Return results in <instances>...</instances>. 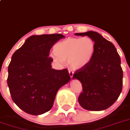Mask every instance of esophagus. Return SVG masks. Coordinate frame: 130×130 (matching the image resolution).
Here are the masks:
<instances>
[{"label":"esophagus","instance_id":"obj_1","mask_svg":"<svg viewBox=\"0 0 130 130\" xmlns=\"http://www.w3.org/2000/svg\"><path fill=\"white\" fill-rule=\"evenodd\" d=\"M69 75H70V77L72 78L73 77V75H74V72L72 71H70V70H69Z\"/></svg>","mask_w":130,"mask_h":130}]
</instances>
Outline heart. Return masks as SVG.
<instances>
[{"instance_id": "b5f03b06", "label": "heart", "mask_w": 130, "mask_h": 130, "mask_svg": "<svg viewBox=\"0 0 130 130\" xmlns=\"http://www.w3.org/2000/svg\"><path fill=\"white\" fill-rule=\"evenodd\" d=\"M94 51L95 43L90 37H69L54 46V53L51 54V57L58 64L67 60L70 68L79 70L91 61Z\"/></svg>"}]
</instances>
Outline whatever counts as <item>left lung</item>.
Segmentation results:
<instances>
[{
    "label": "left lung",
    "mask_w": 130,
    "mask_h": 130,
    "mask_svg": "<svg viewBox=\"0 0 130 130\" xmlns=\"http://www.w3.org/2000/svg\"><path fill=\"white\" fill-rule=\"evenodd\" d=\"M75 35L88 36L95 43L91 61L77 70L72 77L78 79L83 85L78 101L86 110H105L116 101L122 91L123 73L119 54L112 42L96 31Z\"/></svg>",
    "instance_id": "1"
}]
</instances>
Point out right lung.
I'll return each mask as SVG.
<instances>
[{"label": "right lung", "mask_w": 130, "mask_h": 130, "mask_svg": "<svg viewBox=\"0 0 130 130\" xmlns=\"http://www.w3.org/2000/svg\"><path fill=\"white\" fill-rule=\"evenodd\" d=\"M60 34L31 36L12 55L8 67L7 85L14 102L25 112L41 115L52 108L58 89L69 83L67 69H52L49 57Z\"/></svg>", "instance_id": "obj_1"}]
</instances>
